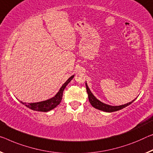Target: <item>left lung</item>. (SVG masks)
I'll use <instances>...</instances> for the list:
<instances>
[{
  "mask_svg": "<svg viewBox=\"0 0 153 153\" xmlns=\"http://www.w3.org/2000/svg\"><path fill=\"white\" fill-rule=\"evenodd\" d=\"M85 85H86L87 92H88V94L89 101H90V104L92 105L94 107L96 108V109L101 110V111H103L105 112H114V111H118V110H120L124 107L128 106L129 105H131V103L135 100L134 99L130 102H128L126 103V104H124L123 105H120V106H111V105L105 104V103L102 102L99 100H98L97 98L93 95V94L91 92L90 88H88V85H87V83H85Z\"/></svg>",
  "mask_w": 153,
  "mask_h": 153,
  "instance_id": "8db88e82",
  "label": "left lung"
}]
</instances>
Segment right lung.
I'll return each instance as SVG.
<instances>
[{
  "label": "right lung",
  "mask_w": 153,
  "mask_h": 153,
  "mask_svg": "<svg viewBox=\"0 0 153 153\" xmlns=\"http://www.w3.org/2000/svg\"><path fill=\"white\" fill-rule=\"evenodd\" d=\"M74 75H72V76H70V78L63 84V85L61 87L60 90H59L58 92L57 93L54 97L48 99L46 100L41 101V102H33V103H26L23 102L22 101H20V102L22 104L25 105L26 107H27L29 109L33 110V111H43V112H47L51 111V110L53 109L54 108H55L58 105H59L62 99L63 96V92L65 87L67 86V85L68 84L70 81L73 79Z\"/></svg>",
  "instance_id": "add662e5"
}]
</instances>
